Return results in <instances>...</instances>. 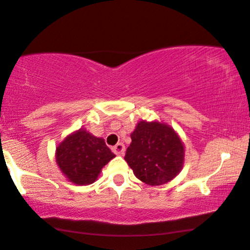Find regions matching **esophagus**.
<instances>
[{
  "instance_id": "1",
  "label": "esophagus",
  "mask_w": 250,
  "mask_h": 250,
  "mask_svg": "<svg viewBox=\"0 0 250 250\" xmlns=\"http://www.w3.org/2000/svg\"><path fill=\"white\" fill-rule=\"evenodd\" d=\"M113 152L117 154V155H124L125 152V147L124 144H122V143L117 144V145L113 147Z\"/></svg>"
}]
</instances>
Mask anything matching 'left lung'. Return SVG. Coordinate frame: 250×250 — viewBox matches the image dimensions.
<instances>
[{"label": "left lung", "mask_w": 250, "mask_h": 250, "mask_svg": "<svg viewBox=\"0 0 250 250\" xmlns=\"http://www.w3.org/2000/svg\"><path fill=\"white\" fill-rule=\"evenodd\" d=\"M125 160L139 180L148 186H160L171 181L181 171L185 147L170 125L143 120L131 133Z\"/></svg>", "instance_id": "obj_1"}]
</instances>
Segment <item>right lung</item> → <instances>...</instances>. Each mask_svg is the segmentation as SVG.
Listing matches in <instances>:
<instances>
[{
  "label": "right lung",
  "mask_w": 250,
  "mask_h": 250,
  "mask_svg": "<svg viewBox=\"0 0 250 250\" xmlns=\"http://www.w3.org/2000/svg\"><path fill=\"white\" fill-rule=\"evenodd\" d=\"M115 155L104 139L97 138L85 129H79L66 136L55 152L60 170L69 181L79 186L96 181L102 168Z\"/></svg>",
  "instance_id": "obj_1"
}]
</instances>
